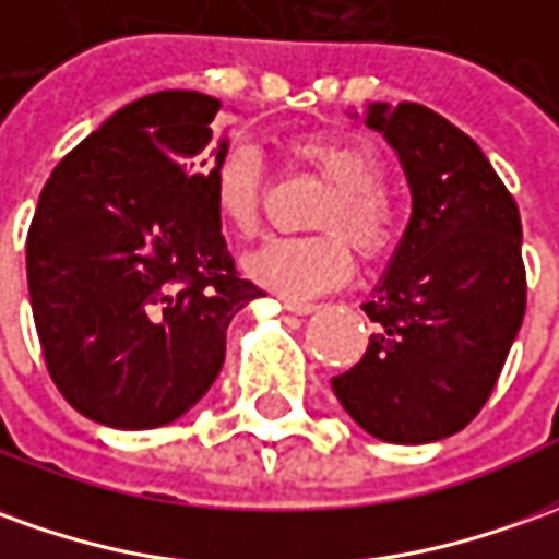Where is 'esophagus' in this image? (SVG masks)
Segmentation results:
<instances>
[{
  "instance_id": "1",
  "label": "esophagus",
  "mask_w": 559,
  "mask_h": 559,
  "mask_svg": "<svg viewBox=\"0 0 559 559\" xmlns=\"http://www.w3.org/2000/svg\"><path fill=\"white\" fill-rule=\"evenodd\" d=\"M286 310H288V313H298V317H310V313L317 310V304L292 301V298H286Z\"/></svg>"
}]
</instances>
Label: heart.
Returning a JSON list of instances; mask_svg holds the SVG:
<instances>
[{
  "label": "heart",
  "instance_id": "b5f03b06",
  "mask_svg": "<svg viewBox=\"0 0 559 559\" xmlns=\"http://www.w3.org/2000/svg\"><path fill=\"white\" fill-rule=\"evenodd\" d=\"M286 157L298 167L313 169L319 179L331 185L310 218V225L325 234L267 240L246 255L242 267L258 286L292 301H304L344 286L349 280L353 252L343 240L345 236L361 255L377 258L395 240L399 218L392 200L380 188L383 167L368 145L344 136H298L286 145ZM261 157L246 142L230 145L213 167V203L218 222L240 237L255 234L261 222ZM341 233L345 234L343 238Z\"/></svg>",
  "mask_w": 559,
  "mask_h": 559
}]
</instances>
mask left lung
I'll use <instances>...</instances> for the list:
<instances>
[{"label":"left lung","mask_w":559,"mask_h":559,"mask_svg":"<svg viewBox=\"0 0 559 559\" xmlns=\"http://www.w3.org/2000/svg\"><path fill=\"white\" fill-rule=\"evenodd\" d=\"M365 124L395 148L414 206L361 304L377 331L331 390L368 435L429 444L478 417L521 331V213L478 142L438 111L371 103Z\"/></svg>","instance_id":"1"}]
</instances>
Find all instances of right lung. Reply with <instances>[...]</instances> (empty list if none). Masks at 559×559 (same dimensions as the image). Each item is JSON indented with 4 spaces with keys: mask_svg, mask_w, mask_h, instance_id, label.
<instances>
[{
    "mask_svg": "<svg viewBox=\"0 0 559 559\" xmlns=\"http://www.w3.org/2000/svg\"><path fill=\"white\" fill-rule=\"evenodd\" d=\"M215 96L157 91L79 142L41 188L26 280L48 374L79 414L157 429L206 395L242 280L213 203Z\"/></svg>",
    "mask_w": 559,
    "mask_h": 559,
    "instance_id": "obj_1",
    "label": "right lung"
}]
</instances>
